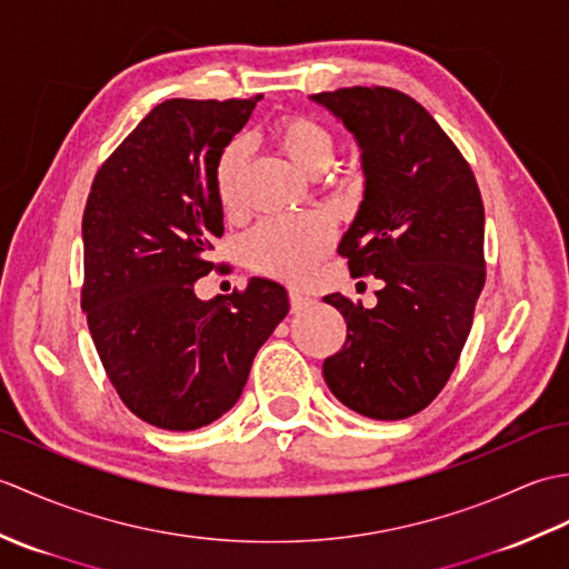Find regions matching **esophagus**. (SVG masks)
I'll return each instance as SVG.
<instances>
[{
  "mask_svg": "<svg viewBox=\"0 0 569 569\" xmlns=\"http://www.w3.org/2000/svg\"><path fill=\"white\" fill-rule=\"evenodd\" d=\"M288 298H291V310H293V312H300V310L308 308V306L312 303V300H310L308 296L298 293V291H291V293H288Z\"/></svg>",
  "mask_w": 569,
  "mask_h": 569,
  "instance_id": "esophagus-1",
  "label": "esophagus"
}]
</instances>
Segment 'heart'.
I'll return each mask as SVG.
<instances>
[{
	"instance_id": "1",
	"label": "heart",
	"mask_w": 569,
	"mask_h": 569,
	"mask_svg": "<svg viewBox=\"0 0 569 569\" xmlns=\"http://www.w3.org/2000/svg\"><path fill=\"white\" fill-rule=\"evenodd\" d=\"M269 139L300 171L320 176L335 159L337 139L320 119L308 114H283L271 122ZM244 168V147L229 143L217 159L214 188L224 210L237 208L239 178ZM332 244V229L318 214L273 217L247 234L241 251L253 271L303 283L316 271Z\"/></svg>"
}]
</instances>
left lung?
I'll return each mask as SVG.
<instances>
[{
  "mask_svg": "<svg viewBox=\"0 0 569 569\" xmlns=\"http://www.w3.org/2000/svg\"><path fill=\"white\" fill-rule=\"evenodd\" d=\"M361 149L365 200L340 241L377 306L332 293L347 340L325 359L330 391L373 420L426 408L462 355L485 288V204L469 163L426 107L391 88L312 94Z\"/></svg>",
  "mask_w": 569,
  "mask_h": 569,
  "instance_id": "left-lung-1",
  "label": "left lung"
}]
</instances>
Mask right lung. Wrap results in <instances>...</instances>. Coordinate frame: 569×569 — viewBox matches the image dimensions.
Segmentation results:
<instances>
[{"mask_svg": "<svg viewBox=\"0 0 569 569\" xmlns=\"http://www.w3.org/2000/svg\"><path fill=\"white\" fill-rule=\"evenodd\" d=\"M261 98L166 100L92 180L82 214L80 306L119 398L163 430H198L232 408L251 361L288 316L269 278L200 300L222 237L214 168Z\"/></svg>", "mask_w": 569, "mask_h": 569, "instance_id": "1", "label": "right lung"}]
</instances>
